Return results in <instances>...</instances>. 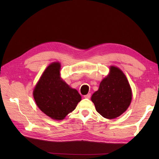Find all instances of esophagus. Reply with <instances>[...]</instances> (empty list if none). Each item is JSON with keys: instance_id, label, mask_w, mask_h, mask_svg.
<instances>
[{"instance_id": "34e87169", "label": "esophagus", "mask_w": 159, "mask_h": 159, "mask_svg": "<svg viewBox=\"0 0 159 159\" xmlns=\"http://www.w3.org/2000/svg\"><path fill=\"white\" fill-rule=\"evenodd\" d=\"M84 98H88V99H89V98H91V93H88V94H87V95H84Z\"/></svg>"}]
</instances>
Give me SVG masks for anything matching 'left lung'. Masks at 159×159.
I'll list each match as a JSON object with an SVG mask.
<instances>
[{"instance_id":"8db88e82","label":"left lung","mask_w":159,"mask_h":159,"mask_svg":"<svg viewBox=\"0 0 159 159\" xmlns=\"http://www.w3.org/2000/svg\"><path fill=\"white\" fill-rule=\"evenodd\" d=\"M96 111L105 118L120 116L129 107L132 99L130 85L123 72L115 66L100 83L99 89L91 96Z\"/></svg>"}]
</instances>
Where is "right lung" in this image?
Segmentation results:
<instances>
[{
    "mask_svg": "<svg viewBox=\"0 0 159 159\" xmlns=\"http://www.w3.org/2000/svg\"><path fill=\"white\" fill-rule=\"evenodd\" d=\"M60 64L54 62L45 70L33 91L36 105L53 119H64L81 100L78 91L60 78Z\"/></svg>",
    "mask_w": 159,
    "mask_h": 159,
    "instance_id": "add662e5",
    "label": "right lung"
}]
</instances>
